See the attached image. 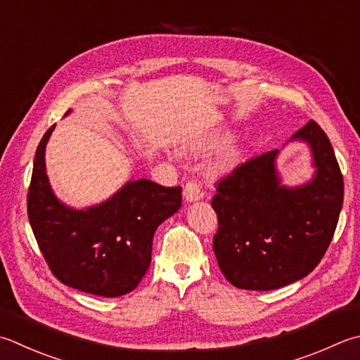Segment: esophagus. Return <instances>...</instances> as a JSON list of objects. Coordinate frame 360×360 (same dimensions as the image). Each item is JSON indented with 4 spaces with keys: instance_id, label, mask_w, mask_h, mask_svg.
Masks as SVG:
<instances>
[{
    "instance_id": "obj_1",
    "label": "esophagus",
    "mask_w": 360,
    "mask_h": 360,
    "mask_svg": "<svg viewBox=\"0 0 360 360\" xmlns=\"http://www.w3.org/2000/svg\"><path fill=\"white\" fill-rule=\"evenodd\" d=\"M201 198H202V192L198 182L195 181L187 182L184 188V200L187 202H195V201H200Z\"/></svg>"
}]
</instances>
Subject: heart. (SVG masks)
Wrapping results in <instances>:
<instances>
[{
	"label": "heart",
	"instance_id": "b5f03b06",
	"mask_svg": "<svg viewBox=\"0 0 360 360\" xmlns=\"http://www.w3.org/2000/svg\"><path fill=\"white\" fill-rule=\"evenodd\" d=\"M224 137H226L224 134H217V136L210 137L207 142L204 143V146L220 143V142H223ZM242 156H243V148L238 143H232L226 148V150H223L220 154H218L214 168L217 172H229L231 168H234L238 162H240Z\"/></svg>",
	"mask_w": 360,
	"mask_h": 360
}]
</instances>
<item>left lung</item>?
<instances>
[{"instance_id": "8db88e82", "label": "left lung", "mask_w": 360, "mask_h": 360, "mask_svg": "<svg viewBox=\"0 0 360 360\" xmlns=\"http://www.w3.org/2000/svg\"><path fill=\"white\" fill-rule=\"evenodd\" d=\"M292 142L309 148V181L284 184L281 150H273L240 165L217 187L214 252L234 287L265 292L297 283L319 265L333 240L343 204V176L333 145L315 122L285 145Z\"/></svg>"}]
</instances>
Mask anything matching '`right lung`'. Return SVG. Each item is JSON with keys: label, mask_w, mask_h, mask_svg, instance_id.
<instances>
[{"label": "right lung", "mask_w": 360, "mask_h": 360, "mask_svg": "<svg viewBox=\"0 0 360 360\" xmlns=\"http://www.w3.org/2000/svg\"><path fill=\"white\" fill-rule=\"evenodd\" d=\"M54 126L35 151L27 192L35 240L62 284L98 297H122L145 276L154 232L181 209L182 188L129 179L94 206H68L54 193L46 174L45 151Z\"/></svg>", "instance_id": "right-lung-1"}]
</instances>
